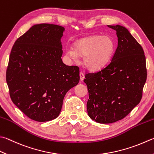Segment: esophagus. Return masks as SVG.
<instances>
[{
  "label": "esophagus",
  "mask_w": 154,
  "mask_h": 154,
  "mask_svg": "<svg viewBox=\"0 0 154 154\" xmlns=\"http://www.w3.org/2000/svg\"><path fill=\"white\" fill-rule=\"evenodd\" d=\"M80 78L81 81H83L84 79H85V74L82 72H80Z\"/></svg>",
  "instance_id": "34e87169"
}]
</instances>
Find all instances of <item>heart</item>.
<instances>
[{
  "instance_id": "b5f03b06",
  "label": "heart",
  "mask_w": 154,
  "mask_h": 154,
  "mask_svg": "<svg viewBox=\"0 0 154 154\" xmlns=\"http://www.w3.org/2000/svg\"><path fill=\"white\" fill-rule=\"evenodd\" d=\"M114 49V43L111 37L90 35L75 42L73 49L66 50V54L72 60H76L78 56L84 57V66L89 70L95 71L106 64Z\"/></svg>"
}]
</instances>
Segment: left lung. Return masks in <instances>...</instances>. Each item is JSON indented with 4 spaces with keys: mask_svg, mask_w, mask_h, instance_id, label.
Instances as JSON below:
<instances>
[{
    "mask_svg": "<svg viewBox=\"0 0 154 154\" xmlns=\"http://www.w3.org/2000/svg\"><path fill=\"white\" fill-rule=\"evenodd\" d=\"M108 27L117 31L114 56L105 68L86 74L84 80L89 95L88 116L103 124L122 119L140 103L147 79L146 57L140 43L125 27Z\"/></svg>",
    "mask_w": 154,
    "mask_h": 154,
    "instance_id": "left-lung-1",
    "label": "left lung"
}]
</instances>
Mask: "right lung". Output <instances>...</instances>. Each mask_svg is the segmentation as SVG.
<instances>
[{"instance_id": "add662e5", "label": "right lung", "mask_w": 154, "mask_h": 154, "mask_svg": "<svg viewBox=\"0 0 154 154\" xmlns=\"http://www.w3.org/2000/svg\"><path fill=\"white\" fill-rule=\"evenodd\" d=\"M64 31L57 25H35L11 50L6 74L10 97L32 120L57 118L66 94L79 82V68L66 66L61 58Z\"/></svg>"}]
</instances>
